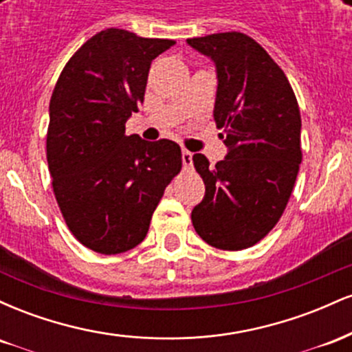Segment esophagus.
I'll return each mask as SVG.
<instances>
[{
    "mask_svg": "<svg viewBox=\"0 0 352 352\" xmlns=\"http://www.w3.org/2000/svg\"><path fill=\"white\" fill-rule=\"evenodd\" d=\"M192 152L182 151V162H184L185 170H190V168H192Z\"/></svg>",
    "mask_w": 352,
    "mask_h": 352,
    "instance_id": "34e87169",
    "label": "esophagus"
}]
</instances>
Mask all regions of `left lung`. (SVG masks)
I'll use <instances>...</instances> for the list:
<instances>
[{
	"instance_id": "obj_1",
	"label": "left lung",
	"mask_w": 352,
	"mask_h": 352,
	"mask_svg": "<svg viewBox=\"0 0 352 352\" xmlns=\"http://www.w3.org/2000/svg\"><path fill=\"white\" fill-rule=\"evenodd\" d=\"M187 43L215 64L213 117L228 148L215 167L204 153L193 155L205 197L192 210V223L208 245L243 250L268 235L293 192L301 164L300 107L281 67L246 34Z\"/></svg>"
}]
</instances>
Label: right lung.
Wrapping results in <instances>:
<instances>
[{"label": "right lung", "mask_w": 352, "mask_h": 352, "mask_svg": "<svg viewBox=\"0 0 352 352\" xmlns=\"http://www.w3.org/2000/svg\"><path fill=\"white\" fill-rule=\"evenodd\" d=\"M173 44L109 28L79 47L52 91V188L72 235L96 253L139 245L182 168L179 144L125 135V122L144 102L152 60Z\"/></svg>", "instance_id": "right-lung-1"}]
</instances>
